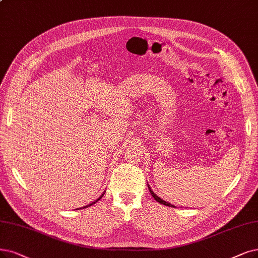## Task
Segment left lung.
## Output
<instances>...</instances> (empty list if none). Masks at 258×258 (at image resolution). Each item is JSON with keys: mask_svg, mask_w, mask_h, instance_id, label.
<instances>
[{"mask_svg": "<svg viewBox=\"0 0 258 258\" xmlns=\"http://www.w3.org/2000/svg\"><path fill=\"white\" fill-rule=\"evenodd\" d=\"M148 187H149V190H150V192H151V195H152V197H153L157 202H159L160 204H164V205H166V206H171V207H175V206H173L172 204H170V203H168V202H166V201H164V200H161L160 198H158L153 191H152V189L150 188V186L148 185Z\"/></svg>", "mask_w": 258, "mask_h": 258, "instance_id": "1", "label": "left lung"}]
</instances>
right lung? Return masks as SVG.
I'll list each match as a JSON object with an SVG mask.
<instances>
[{
    "instance_id": "obj_1",
    "label": "right lung",
    "mask_w": 258,
    "mask_h": 258,
    "mask_svg": "<svg viewBox=\"0 0 258 258\" xmlns=\"http://www.w3.org/2000/svg\"><path fill=\"white\" fill-rule=\"evenodd\" d=\"M102 197H103V195H102V196H101V197H100V198H99V199H98V200H97V201H94V202H92V203H91V204H89V205H87V206H85V207H88V206H91V205H93V204H94V203H95V202H98V201H99V200H100V199H101V198H102ZM83 208H84V207H83Z\"/></svg>"
}]
</instances>
